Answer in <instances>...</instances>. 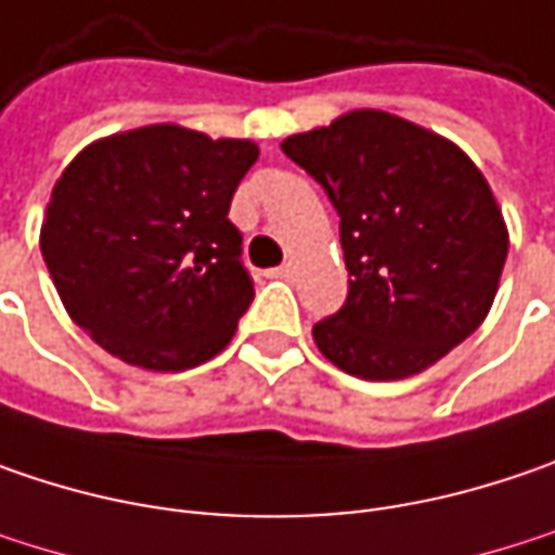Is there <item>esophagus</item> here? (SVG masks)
Instances as JSON below:
<instances>
[{
	"instance_id": "1",
	"label": "esophagus",
	"mask_w": 555,
	"mask_h": 555,
	"mask_svg": "<svg viewBox=\"0 0 555 555\" xmlns=\"http://www.w3.org/2000/svg\"><path fill=\"white\" fill-rule=\"evenodd\" d=\"M270 276H273V279H292V276H295V267H292V263H282V267H276V270H270Z\"/></svg>"
}]
</instances>
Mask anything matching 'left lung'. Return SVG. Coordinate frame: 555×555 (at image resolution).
<instances>
[{
  "label": "left lung",
  "mask_w": 555,
  "mask_h": 555,
  "mask_svg": "<svg viewBox=\"0 0 555 555\" xmlns=\"http://www.w3.org/2000/svg\"><path fill=\"white\" fill-rule=\"evenodd\" d=\"M282 153L339 212L348 295L313 323V343L339 371L421 374L483 323L508 232L487 179L452 141L358 109L285 138Z\"/></svg>",
  "instance_id": "obj_1"
}]
</instances>
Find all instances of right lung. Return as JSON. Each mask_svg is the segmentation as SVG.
<instances>
[{"label": "right lung", "mask_w": 555, "mask_h": 555, "mask_svg": "<svg viewBox=\"0 0 555 555\" xmlns=\"http://www.w3.org/2000/svg\"><path fill=\"white\" fill-rule=\"evenodd\" d=\"M250 141L147 125L83 147L55 181L40 232L72 320L147 371L210 361L254 301L229 207Z\"/></svg>", "instance_id": "1"}]
</instances>
